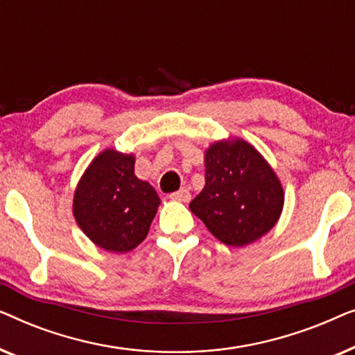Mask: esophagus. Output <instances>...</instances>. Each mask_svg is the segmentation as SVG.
Segmentation results:
<instances>
[{"instance_id": "obj_1", "label": "esophagus", "mask_w": 355, "mask_h": 355, "mask_svg": "<svg viewBox=\"0 0 355 355\" xmlns=\"http://www.w3.org/2000/svg\"><path fill=\"white\" fill-rule=\"evenodd\" d=\"M169 197H171L173 200H178V202H189L191 200V192L184 187V189H179L178 192H173Z\"/></svg>"}]
</instances>
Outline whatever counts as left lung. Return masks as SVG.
I'll return each instance as SVG.
<instances>
[{
  "label": "left lung",
  "mask_w": 355,
  "mask_h": 355,
  "mask_svg": "<svg viewBox=\"0 0 355 355\" xmlns=\"http://www.w3.org/2000/svg\"><path fill=\"white\" fill-rule=\"evenodd\" d=\"M283 202V187L268 163L252 145L234 140L207 150L205 187L189 208L223 244L242 247L275 226Z\"/></svg>",
  "instance_id": "obj_1"
}]
</instances>
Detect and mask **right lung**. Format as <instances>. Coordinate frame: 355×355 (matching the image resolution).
Listing matches in <instances>:
<instances>
[{"label": "right lung", "mask_w": 355, "mask_h": 355, "mask_svg": "<svg viewBox=\"0 0 355 355\" xmlns=\"http://www.w3.org/2000/svg\"><path fill=\"white\" fill-rule=\"evenodd\" d=\"M158 205L155 189L134 174L132 155L105 150L77 186L74 216L96 245L124 254L147 237Z\"/></svg>", "instance_id": "obj_1"}]
</instances>
